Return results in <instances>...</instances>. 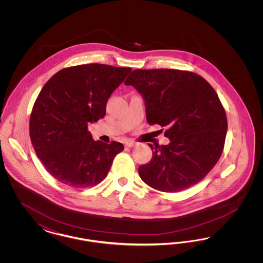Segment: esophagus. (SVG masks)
Segmentation results:
<instances>
[{
	"instance_id": "1",
	"label": "esophagus",
	"mask_w": 263,
	"mask_h": 263,
	"mask_svg": "<svg viewBox=\"0 0 263 263\" xmlns=\"http://www.w3.org/2000/svg\"><path fill=\"white\" fill-rule=\"evenodd\" d=\"M135 145H136V143L133 142V141H127V142H125V146L127 148H132V147H134Z\"/></svg>"
}]
</instances>
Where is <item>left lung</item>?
I'll use <instances>...</instances> for the list:
<instances>
[{"label": "left lung", "instance_id": "8db88e82", "mask_svg": "<svg viewBox=\"0 0 263 263\" xmlns=\"http://www.w3.org/2000/svg\"><path fill=\"white\" fill-rule=\"evenodd\" d=\"M124 84L143 97L148 123L165 127L170 139L149 144L153 158L139 166L142 180L163 192L199 182L220 159L228 129L215 89L200 76L172 69L134 70Z\"/></svg>", "mask_w": 263, "mask_h": 263}]
</instances>
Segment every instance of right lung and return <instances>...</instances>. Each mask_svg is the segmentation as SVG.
I'll return each mask as SVG.
<instances>
[{
  "mask_svg": "<svg viewBox=\"0 0 263 263\" xmlns=\"http://www.w3.org/2000/svg\"><path fill=\"white\" fill-rule=\"evenodd\" d=\"M131 68L87 64L63 69L44 85L33 105L29 135L47 172L69 186L99 184L121 143L95 141L88 123L103 118L106 103Z\"/></svg>",
  "mask_w": 263,
  "mask_h": 263,
  "instance_id": "obj_1",
  "label": "right lung"
}]
</instances>
